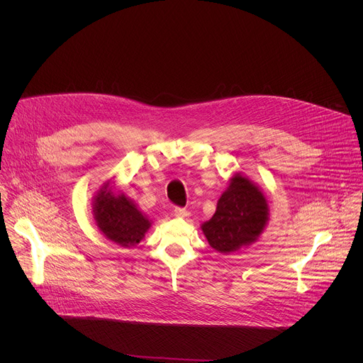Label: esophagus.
<instances>
[{
	"label": "esophagus",
	"mask_w": 363,
	"mask_h": 363,
	"mask_svg": "<svg viewBox=\"0 0 363 363\" xmlns=\"http://www.w3.org/2000/svg\"><path fill=\"white\" fill-rule=\"evenodd\" d=\"M174 216H175V217H186V216H188V211H186L185 208H181V206H175Z\"/></svg>",
	"instance_id": "obj_1"
}]
</instances>
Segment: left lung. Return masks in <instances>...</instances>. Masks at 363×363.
<instances>
[{
  "label": "left lung",
  "instance_id": "1",
  "mask_svg": "<svg viewBox=\"0 0 363 363\" xmlns=\"http://www.w3.org/2000/svg\"><path fill=\"white\" fill-rule=\"evenodd\" d=\"M266 196L251 181L235 174L221 195L217 211L202 231L210 245L220 252H231L257 240L269 220Z\"/></svg>",
  "mask_w": 363,
  "mask_h": 363
}]
</instances>
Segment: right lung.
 <instances>
[{"label": "right lung", "mask_w": 363, "mask_h": 363, "mask_svg": "<svg viewBox=\"0 0 363 363\" xmlns=\"http://www.w3.org/2000/svg\"><path fill=\"white\" fill-rule=\"evenodd\" d=\"M93 213L99 230L122 247L138 244L150 227L149 220L132 201L123 194L115 195L108 185L96 195Z\"/></svg>", "instance_id": "right-lung-1"}]
</instances>
